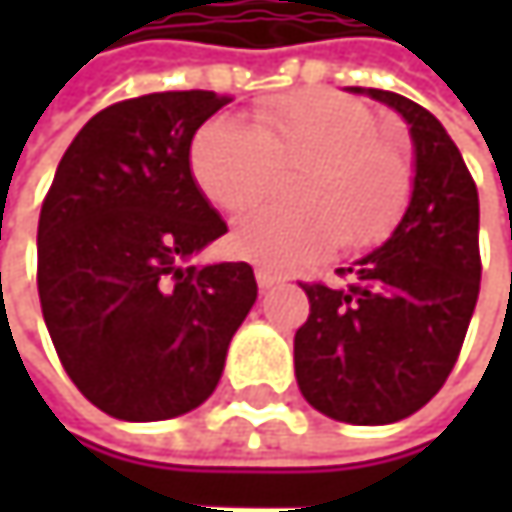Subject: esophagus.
Returning <instances> with one entry per match:
<instances>
[{"mask_svg": "<svg viewBox=\"0 0 512 512\" xmlns=\"http://www.w3.org/2000/svg\"><path fill=\"white\" fill-rule=\"evenodd\" d=\"M255 278H257V284H260V290H269V287H275V284H281V281H284L278 272H272V269H266V266H257Z\"/></svg>", "mask_w": 512, "mask_h": 512, "instance_id": "34e87169", "label": "esophagus"}]
</instances>
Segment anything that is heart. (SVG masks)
Returning a JSON list of instances; mask_svg holds the SVG:
<instances>
[{"label": "heart", "mask_w": 512, "mask_h": 512, "mask_svg": "<svg viewBox=\"0 0 512 512\" xmlns=\"http://www.w3.org/2000/svg\"><path fill=\"white\" fill-rule=\"evenodd\" d=\"M281 171H302L290 186L296 207H257L231 231L237 255L275 269L323 255L335 240L350 252L382 243L415 189L409 154L382 139L364 103L335 91L269 100L257 109V130L213 118L192 142V174L225 213L272 195Z\"/></svg>", "instance_id": "heart-1"}]
</instances>
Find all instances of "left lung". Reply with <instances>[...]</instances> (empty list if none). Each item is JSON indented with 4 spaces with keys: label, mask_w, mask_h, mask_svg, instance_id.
Segmentation results:
<instances>
[{
    "label": "left lung",
    "mask_w": 512,
    "mask_h": 512,
    "mask_svg": "<svg viewBox=\"0 0 512 512\" xmlns=\"http://www.w3.org/2000/svg\"><path fill=\"white\" fill-rule=\"evenodd\" d=\"M367 94L409 124L412 201L385 246L338 269L347 284H302L311 314L293 364L317 412L376 427L427 406L460 358L480 293V204L460 148L424 106L382 88Z\"/></svg>",
    "instance_id": "1"
}]
</instances>
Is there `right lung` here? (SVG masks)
Listing matches in <instances>:
<instances>
[{
  "label": "right lung",
  "mask_w": 512,
  "mask_h": 512,
  "mask_svg": "<svg viewBox=\"0 0 512 512\" xmlns=\"http://www.w3.org/2000/svg\"><path fill=\"white\" fill-rule=\"evenodd\" d=\"M231 97L156 91L97 112L64 151L38 222V296L73 385L121 421H165L219 385L257 299L249 263L186 266L228 225L189 168Z\"/></svg>",
  "instance_id": "1"
}]
</instances>
